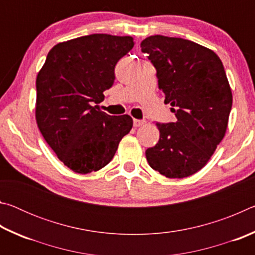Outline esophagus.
Wrapping results in <instances>:
<instances>
[{
    "label": "esophagus",
    "instance_id": "34e87169",
    "mask_svg": "<svg viewBox=\"0 0 255 255\" xmlns=\"http://www.w3.org/2000/svg\"><path fill=\"white\" fill-rule=\"evenodd\" d=\"M145 124V120H139V119H133V127H140Z\"/></svg>",
    "mask_w": 255,
    "mask_h": 255
}]
</instances>
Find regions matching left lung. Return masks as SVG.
Instances as JSON below:
<instances>
[{"instance_id": "left-lung-1", "label": "left lung", "mask_w": 255, "mask_h": 255, "mask_svg": "<svg viewBox=\"0 0 255 255\" xmlns=\"http://www.w3.org/2000/svg\"><path fill=\"white\" fill-rule=\"evenodd\" d=\"M156 68L158 89L176 122L158 124V143L146 149L149 166L170 179L197 173L225 136L232 89L213 50L182 38L156 34L140 44Z\"/></svg>"}]
</instances>
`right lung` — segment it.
Here are the masks:
<instances>
[{
	"label": "right lung",
	"mask_w": 255,
	"mask_h": 255,
	"mask_svg": "<svg viewBox=\"0 0 255 255\" xmlns=\"http://www.w3.org/2000/svg\"><path fill=\"white\" fill-rule=\"evenodd\" d=\"M132 47L129 36L79 37L55 45L38 73V128L57 157L75 173L105 167L131 130L130 116H109L98 105L114 84L116 64Z\"/></svg>",
	"instance_id": "right-lung-1"
}]
</instances>
